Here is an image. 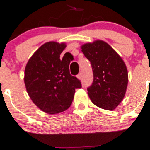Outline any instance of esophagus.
<instances>
[{
  "instance_id": "1",
  "label": "esophagus",
  "mask_w": 150,
  "mask_h": 150,
  "mask_svg": "<svg viewBox=\"0 0 150 150\" xmlns=\"http://www.w3.org/2000/svg\"><path fill=\"white\" fill-rule=\"evenodd\" d=\"M77 77H78V79L81 80V78H82V73H81V72H80V73L78 74V76H77Z\"/></svg>"
}]
</instances>
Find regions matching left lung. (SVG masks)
<instances>
[{
  "label": "left lung",
  "instance_id": "left-lung-1",
  "mask_svg": "<svg viewBox=\"0 0 150 150\" xmlns=\"http://www.w3.org/2000/svg\"><path fill=\"white\" fill-rule=\"evenodd\" d=\"M81 51L90 61L93 83L88 95L96 106L114 110L124 99L128 84V72L121 56L107 42L97 40L81 46Z\"/></svg>",
  "mask_w": 150,
  "mask_h": 150
}]
</instances>
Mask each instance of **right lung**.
Segmentation results:
<instances>
[{"label": "right lung", "instance_id": "1", "mask_svg": "<svg viewBox=\"0 0 150 150\" xmlns=\"http://www.w3.org/2000/svg\"><path fill=\"white\" fill-rule=\"evenodd\" d=\"M66 47L65 43L47 42L35 52L25 68L24 83L28 95L47 114L67 110L72 104L75 89L81 88V81L69 73L72 54L67 52L68 57L60 59Z\"/></svg>", "mask_w": 150, "mask_h": 150}]
</instances>
